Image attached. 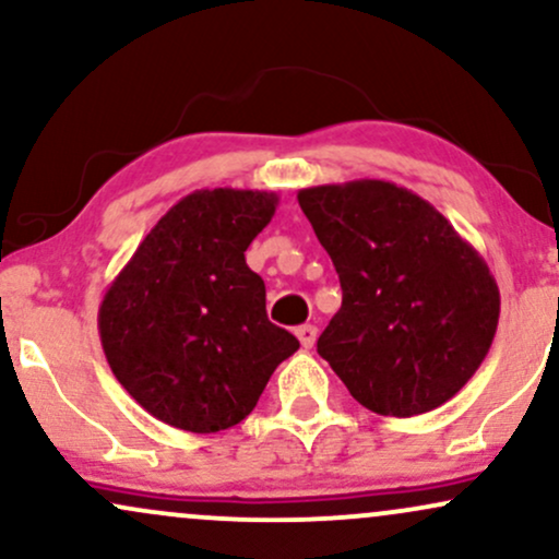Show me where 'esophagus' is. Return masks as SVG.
Segmentation results:
<instances>
[{"label":"esophagus","mask_w":559,"mask_h":559,"mask_svg":"<svg viewBox=\"0 0 559 559\" xmlns=\"http://www.w3.org/2000/svg\"><path fill=\"white\" fill-rule=\"evenodd\" d=\"M297 338H299V344L305 346V349H312V346H316V338H318V329L316 325H299L297 329Z\"/></svg>","instance_id":"esophagus-1"}]
</instances>
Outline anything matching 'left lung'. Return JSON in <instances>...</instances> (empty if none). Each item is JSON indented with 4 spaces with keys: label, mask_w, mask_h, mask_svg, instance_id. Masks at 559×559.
Returning <instances> with one entry per match:
<instances>
[{
    "label": "left lung",
    "mask_w": 559,
    "mask_h": 559,
    "mask_svg": "<svg viewBox=\"0 0 559 559\" xmlns=\"http://www.w3.org/2000/svg\"><path fill=\"white\" fill-rule=\"evenodd\" d=\"M297 199L342 284L318 355L378 415L413 418L452 400L497 333L499 286L484 258L396 183L312 186Z\"/></svg>",
    "instance_id": "obj_1"
}]
</instances>
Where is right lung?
<instances>
[{
    "label": "right lung",
    "mask_w": 559,
    "mask_h": 559,
    "mask_svg": "<svg viewBox=\"0 0 559 559\" xmlns=\"http://www.w3.org/2000/svg\"><path fill=\"white\" fill-rule=\"evenodd\" d=\"M278 197L202 189L157 221L99 305L115 378L157 420L191 433L236 426L273 370L299 349L265 312V281L247 247Z\"/></svg>",
    "instance_id": "right-lung-1"
}]
</instances>
